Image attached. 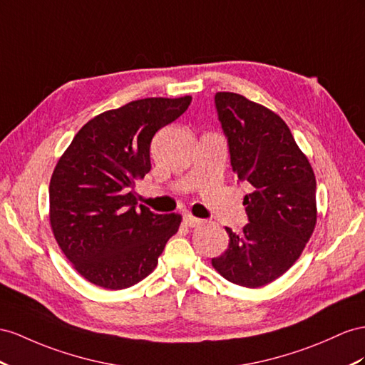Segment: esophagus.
Returning a JSON list of instances; mask_svg holds the SVG:
<instances>
[{
  "label": "esophagus",
  "mask_w": 365,
  "mask_h": 365,
  "mask_svg": "<svg viewBox=\"0 0 365 365\" xmlns=\"http://www.w3.org/2000/svg\"><path fill=\"white\" fill-rule=\"evenodd\" d=\"M202 222H203L202 219H199V217H194V216H191V214H185V217H183V223H185L186 227H190V228L199 227Z\"/></svg>",
  "instance_id": "1"
}]
</instances>
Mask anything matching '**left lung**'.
I'll return each instance as SVG.
<instances>
[{
  "mask_svg": "<svg viewBox=\"0 0 365 365\" xmlns=\"http://www.w3.org/2000/svg\"><path fill=\"white\" fill-rule=\"evenodd\" d=\"M216 108L228 137L232 173L251 185L244 205L250 223L211 260L230 282L259 288L294 265L317 219L316 177L285 121L235 92H217Z\"/></svg>",
  "mask_w": 365,
  "mask_h": 365,
  "instance_id": "left-lung-1",
  "label": "left lung"
}]
</instances>
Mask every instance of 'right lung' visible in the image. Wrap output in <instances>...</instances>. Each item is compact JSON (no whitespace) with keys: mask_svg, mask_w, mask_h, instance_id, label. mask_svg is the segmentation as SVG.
Wrapping results in <instances>:
<instances>
[{"mask_svg":"<svg viewBox=\"0 0 365 365\" xmlns=\"http://www.w3.org/2000/svg\"><path fill=\"white\" fill-rule=\"evenodd\" d=\"M191 96L151 97L101 112L73 137L49 185V222L72 267L106 289L133 287L151 274L177 231L180 214L137 207L133 188L151 170L158 129L188 109Z\"/></svg>","mask_w":365,"mask_h":365,"instance_id":"1","label":"right lung"}]
</instances>
